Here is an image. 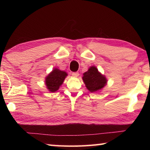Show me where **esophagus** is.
<instances>
[{"label": "esophagus", "instance_id": "34e87169", "mask_svg": "<svg viewBox=\"0 0 150 150\" xmlns=\"http://www.w3.org/2000/svg\"><path fill=\"white\" fill-rule=\"evenodd\" d=\"M79 75V73L78 72H73V73H72V75L73 76V77H78Z\"/></svg>", "mask_w": 150, "mask_h": 150}]
</instances>
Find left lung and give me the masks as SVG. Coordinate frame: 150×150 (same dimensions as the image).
<instances>
[{"label": "left lung", "instance_id": "left-lung-1", "mask_svg": "<svg viewBox=\"0 0 150 150\" xmlns=\"http://www.w3.org/2000/svg\"><path fill=\"white\" fill-rule=\"evenodd\" d=\"M83 80L86 87L91 93L96 92L105 87L106 79L98 72L95 67H91L87 72L83 73Z\"/></svg>", "mask_w": 150, "mask_h": 150}]
</instances>
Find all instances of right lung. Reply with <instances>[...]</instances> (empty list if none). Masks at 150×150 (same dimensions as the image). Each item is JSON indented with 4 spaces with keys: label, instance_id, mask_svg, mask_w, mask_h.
Returning <instances> with one entry per match:
<instances>
[{
    "label": "right lung",
    "instance_id": "add662e5",
    "mask_svg": "<svg viewBox=\"0 0 150 150\" xmlns=\"http://www.w3.org/2000/svg\"><path fill=\"white\" fill-rule=\"evenodd\" d=\"M67 75V73L58 69H54L45 79V85L51 92L57 91L62 85L65 78Z\"/></svg>",
    "mask_w": 150,
    "mask_h": 150
}]
</instances>
